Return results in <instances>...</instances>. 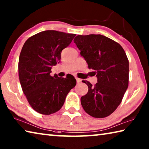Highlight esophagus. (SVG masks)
<instances>
[{"instance_id": "esophagus-1", "label": "esophagus", "mask_w": 149, "mask_h": 149, "mask_svg": "<svg viewBox=\"0 0 149 149\" xmlns=\"http://www.w3.org/2000/svg\"><path fill=\"white\" fill-rule=\"evenodd\" d=\"M75 79H76V81H77V83H78V84H79V83H80V82H81V79H79V78H78V77H75Z\"/></svg>"}]
</instances>
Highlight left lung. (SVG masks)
Here are the masks:
<instances>
[{"label":"left lung","instance_id":"8db88e82","mask_svg":"<svg viewBox=\"0 0 149 149\" xmlns=\"http://www.w3.org/2000/svg\"><path fill=\"white\" fill-rule=\"evenodd\" d=\"M74 41L97 77L94 86L84 81L89 89L81 104L93 117H107L120 104L128 87L129 60L122 46L104 35H77Z\"/></svg>","mask_w":149,"mask_h":149}]
</instances>
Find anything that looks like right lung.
<instances>
[{
	"label": "right lung",
	"mask_w": 149,
	"mask_h": 149,
	"mask_svg": "<svg viewBox=\"0 0 149 149\" xmlns=\"http://www.w3.org/2000/svg\"><path fill=\"white\" fill-rule=\"evenodd\" d=\"M75 35L47 30L30 37L22 47L18 62L20 84L29 104L39 114L50 115L58 111L76 85L72 75H50L52 67L61 59L62 50Z\"/></svg>",
	"instance_id": "right-lung-1"
}]
</instances>
